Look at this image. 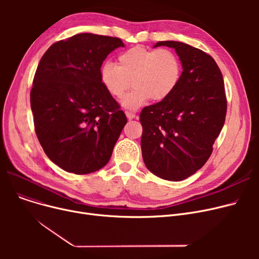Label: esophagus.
<instances>
[{"mask_svg": "<svg viewBox=\"0 0 259 259\" xmlns=\"http://www.w3.org/2000/svg\"><path fill=\"white\" fill-rule=\"evenodd\" d=\"M125 114H126V116H127V118H129V119H132V118H135V113H133V112H130V111H126L125 112Z\"/></svg>", "mask_w": 259, "mask_h": 259, "instance_id": "obj_1", "label": "esophagus"}]
</instances>
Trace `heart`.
<instances>
[{
  "mask_svg": "<svg viewBox=\"0 0 259 259\" xmlns=\"http://www.w3.org/2000/svg\"><path fill=\"white\" fill-rule=\"evenodd\" d=\"M182 76V64L169 49L133 47L119 54L117 66L106 62L100 69V78L105 89L114 98H121V105L135 110L149 100H166L178 87Z\"/></svg>",
  "mask_w": 259,
  "mask_h": 259,
  "instance_id": "1",
  "label": "heart"
}]
</instances>
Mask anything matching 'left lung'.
Returning <instances> with one entry per match:
<instances>
[{
    "label": "left lung",
    "mask_w": 259,
    "mask_h": 259,
    "mask_svg": "<svg viewBox=\"0 0 259 259\" xmlns=\"http://www.w3.org/2000/svg\"><path fill=\"white\" fill-rule=\"evenodd\" d=\"M158 46L175 50L183 72L178 87L166 100L142 110V154L154 175L180 182L206 164L224 127V78L213 58L200 49L176 40L154 45Z\"/></svg>",
    "instance_id": "left-lung-1"
}]
</instances>
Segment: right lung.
<instances>
[{
    "label": "right lung",
    "instance_id": "right-lung-1",
    "mask_svg": "<svg viewBox=\"0 0 259 259\" xmlns=\"http://www.w3.org/2000/svg\"><path fill=\"white\" fill-rule=\"evenodd\" d=\"M125 47L118 37L79 33L51 45L30 92L36 137L63 170L88 174L107 165L127 117L103 86L107 56Z\"/></svg>",
    "mask_w": 259,
    "mask_h": 259
}]
</instances>
